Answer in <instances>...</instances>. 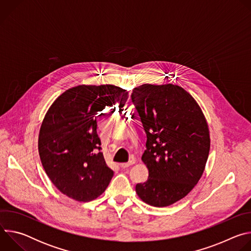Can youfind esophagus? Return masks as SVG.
I'll list each match as a JSON object with an SVG mask.
<instances>
[{
    "label": "esophagus",
    "mask_w": 251,
    "mask_h": 251,
    "mask_svg": "<svg viewBox=\"0 0 251 251\" xmlns=\"http://www.w3.org/2000/svg\"><path fill=\"white\" fill-rule=\"evenodd\" d=\"M134 163H135V162H134L133 160H131V161H129L128 163H122V164H120V167H121L122 169H126V168L132 166Z\"/></svg>",
    "instance_id": "obj_1"
}]
</instances>
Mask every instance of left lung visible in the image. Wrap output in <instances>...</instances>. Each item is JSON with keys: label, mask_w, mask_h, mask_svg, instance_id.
<instances>
[{"label": "left lung", "mask_w": 251, "mask_h": 251, "mask_svg": "<svg viewBox=\"0 0 251 251\" xmlns=\"http://www.w3.org/2000/svg\"><path fill=\"white\" fill-rule=\"evenodd\" d=\"M131 100L147 135L142 161L149 170L136 193L146 203L168 206L185 198L201 178L210 139L206 120L184 88L143 84Z\"/></svg>", "instance_id": "1"}]
</instances>
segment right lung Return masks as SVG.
Masks as SVG:
<instances>
[{"label":"right lung","mask_w":251,"mask_h":251,"mask_svg":"<svg viewBox=\"0 0 251 251\" xmlns=\"http://www.w3.org/2000/svg\"><path fill=\"white\" fill-rule=\"evenodd\" d=\"M128 92L118 86L79 85L50 106L39 136L43 167L52 184L78 201H90L108 187L113 171L106 165L97 134L106 107H123Z\"/></svg>","instance_id":"1"}]
</instances>
